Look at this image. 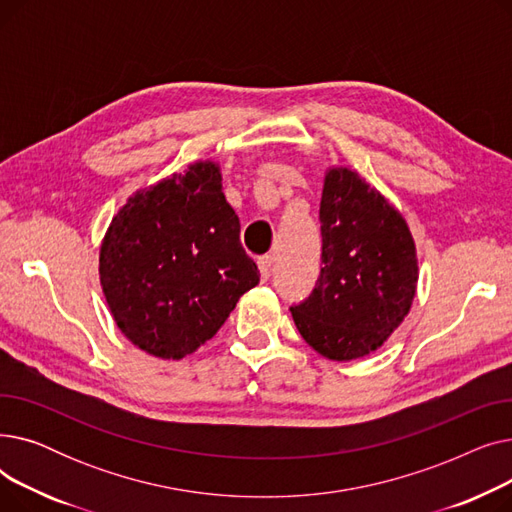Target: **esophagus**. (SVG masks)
I'll return each mask as SVG.
<instances>
[{
	"instance_id": "obj_1",
	"label": "esophagus",
	"mask_w": 512,
	"mask_h": 512,
	"mask_svg": "<svg viewBox=\"0 0 512 512\" xmlns=\"http://www.w3.org/2000/svg\"><path fill=\"white\" fill-rule=\"evenodd\" d=\"M259 272H261V278L267 280L272 276V270H274V257L272 255H263L259 257Z\"/></svg>"
}]
</instances>
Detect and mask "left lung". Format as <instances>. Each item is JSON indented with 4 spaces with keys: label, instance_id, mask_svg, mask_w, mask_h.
Masks as SVG:
<instances>
[{
    "label": "left lung",
    "instance_id": "obj_1",
    "mask_svg": "<svg viewBox=\"0 0 512 512\" xmlns=\"http://www.w3.org/2000/svg\"><path fill=\"white\" fill-rule=\"evenodd\" d=\"M319 222L321 272L290 313L319 355L361 359L378 351L411 309L415 242L405 218L348 168L326 174Z\"/></svg>",
    "mask_w": 512,
    "mask_h": 512
}]
</instances>
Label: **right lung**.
Instances as JSON below:
<instances>
[{"label": "right lung", "instance_id": "obj_1", "mask_svg": "<svg viewBox=\"0 0 512 512\" xmlns=\"http://www.w3.org/2000/svg\"><path fill=\"white\" fill-rule=\"evenodd\" d=\"M105 301L122 334L159 359H182L215 336L259 284L213 161L134 193L99 253Z\"/></svg>", "mask_w": 512, "mask_h": 512}]
</instances>
